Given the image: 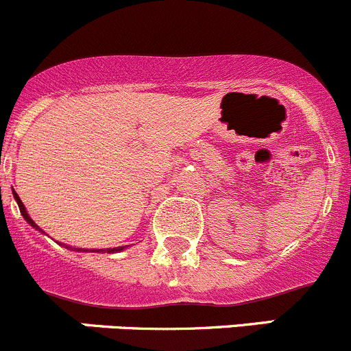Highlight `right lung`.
Here are the masks:
<instances>
[{
    "mask_svg": "<svg viewBox=\"0 0 351 351\" xmlns=\"http://www.w3.org/2000/svg\"><path fill=\"white\" fill-rule=\"evenodd\" d=\"M13 196H14V199H16V202H18V208H20V213H21V215H23V218H25V219H27V221H28V225H32V226H34V228H35V230L42 231L40 228H38V226H37V225H35V221H34V219H32V218H30V216H28V213H27V209H25L23 202H21V201H20V197H18V194H16V193H14V191H13ZM64 247H66V248H71V247H67V245H64ZM123 248H125V247H117V248H106V250H84V248H74V250H75V252H97V254H101V252H106V254H114V252H121V250H123Z\"/></svg>",
    "mask_w": 351,
    "mask_h": 351,
    "instance_id": "add662e5",
    "label": "right lung"
}]
</instances>
